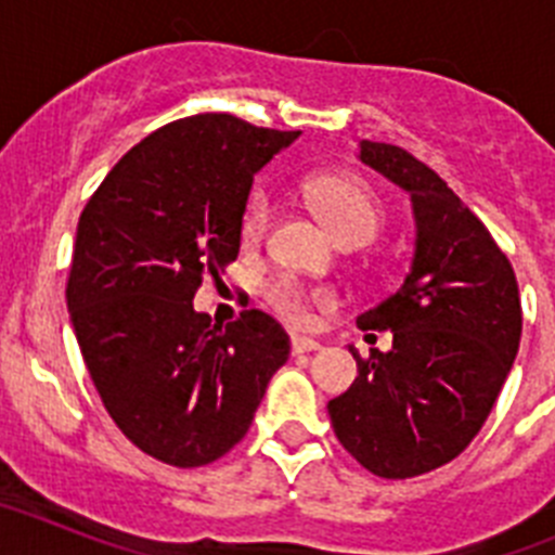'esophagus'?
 <instances>
[{
  "mask_svg": "<svg viewBox=\"0 0 555 555\" xmlns=\"http://www.w3.org/2000/svg\"><path fill=\"white\" fill-rule=\"evenodd\" d=\"M320 341H313V338H306V336H292V352L294 356H302V352H313L320 350Z\"/></svg>",
  "mask_w": 555,
  "mask_h": 555,
  "instance_id": "esophagus-1",
  "label": "esophagus"
}]
</instances>
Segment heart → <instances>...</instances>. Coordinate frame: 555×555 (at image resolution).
Here are the masks:
<instances>
[{"mask_svg": "<svg viewBox=\"0 0 555 555\" xmlns=\"http://www.w3.org/2000/svg\"><path fill=\"white\" fill-rule=\"evenodd\" d=\"M302 191H306L311 208L317 210V217L345 247L372 242L384 224V205L375 197V191L350 175H317V178L306 180ZM272 210L274 205L267 191L258 189L249 194L242 210V222H238L244 247H255L263 242V235L272 224ZM267 300L286 322L308 327L313 322V311L331 308L336 297L331 288H311L294 278H278L269 283Z\"/></svg>", "mask_w": 555, "mask_h": 555, "instance_id": "obj_1", "label": "heart"}]
</instances>
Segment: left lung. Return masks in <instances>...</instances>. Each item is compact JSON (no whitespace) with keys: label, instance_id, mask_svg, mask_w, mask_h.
<instances>
[{"label":"left lung","instance_id":"obj_1","mask_svg":"<svg viewBox=\"0 0 555 555\" xmlns=\"http://www.w3.org/2000/svg\"><path fill=\"white\" fill-rule=\"evenodd\" d=\"M361 160L411 194L416 249L403 286L358 317L361 331H391V350L350 347L358 377L327 414L361 467L403 480L453 461L483 428L522 306L506 253L430 166L380 141H361Z\"/></svg>","mask_w":555,"mask_h":555}]
</instances>
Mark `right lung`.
Wrapping results in <instances>:
<instances>
[{
	"label": "right lung",
	"instance_id": "add662e5",
	"mask_svg": "<svg viewBox=\"0 0 555 555\" xmlns=\"http://www.w3.org/2000/svg\"><path fill=\"white\" fill-rule=\"evenodd\" d=\"M300 132L197 113L107 171L77 222L66 306L102 405L141 453L214 464L242 442L288 336L249 308L228 325L194 311L203 278L242 247L255 171Z\"/></svg>",
	"mask_w": 555,
	"mask_h": 555
}]
</instances>
